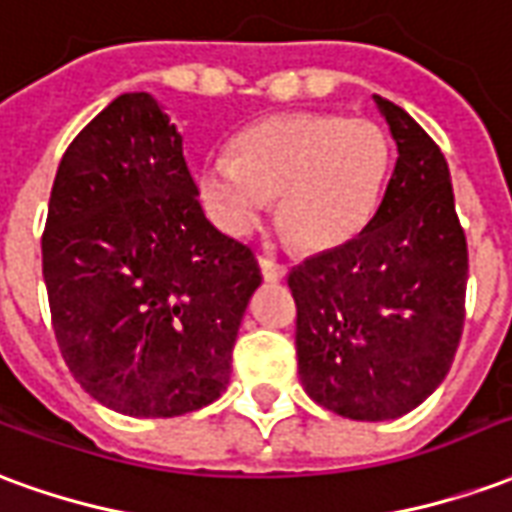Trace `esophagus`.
Returning <instances> with one entry per match:
<instances>
[{
    "label": "esophagus",
    "instance_id": "1",
    "mask_svg": "<svg viewBox=\"0 0 512 512\" xmlns=\"http://www.w3.org/2000/svg\"><path fill=\"white\" fill-rule=\"evenodd\" d=\"M260 271H263L266 282H279V279H285V274H288V266L271 260V257H260Z\"/></svg>",
    "mask_w": 512,
    "mask_h": 512
}]
</instances>
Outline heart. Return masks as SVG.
I'll return each instance as SVG.
<instances>
[{
  "label": "heart",
  "mask_w": 512,
  "mask_h": 512,
  "mask_svg": "<svg viewBox=\"0 0 512 512\" xmlns=\"http://www.w3.org/2000/svg\"><path fill=\"white\" fill-rule=\"evenodd\" d=\"M392 169V139L373 120L323 112L268 117L211 156L200 194L224 233L246 235L277 197V227L304 252H326L362 233Z\"/></svg>",
  "instance_id": "b5f03b06"
}]
</instances>
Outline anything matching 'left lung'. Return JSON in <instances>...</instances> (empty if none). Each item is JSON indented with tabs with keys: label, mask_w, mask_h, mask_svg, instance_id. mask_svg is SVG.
I'll use <instances>...</instances> for the list:
<instances>
[{
	"label": "left lung",
	"mask_w": 512,
	"mask_h": 512,
	"mask_svg": "<svg viewBox=\"0 0 512 512\" xmlns=\"http://www.w3.org/2000/svg\"><path fill=\"white\" fill-rule=\"evenodd\" d=\"M397 142L376 216L288 274L304 392L362 422L417 408L450 373L466 318L469 252L439 145L373 95Z\"/></svg>",
	"instance_id": "1"
}]
</instances>
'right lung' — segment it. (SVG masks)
<instances>
[{
  "label": "right lung",
  "mask_w": 512,
  "mask_h": 512,
  "mask_svg": "<svg viewBox=\"0 0 512 512\" xmlns=\"http://www.w3.org/2000/svg\"><path fill=\"white\" fill-rule=\"evenodd\" d=\"M43 279L68 370L128 417H180L222 395L263 282L255 252L205 219L183 136L147 93L115 98L65 150Z\"/></svg>",
  "instance_id": "1"
}]
</instances>
